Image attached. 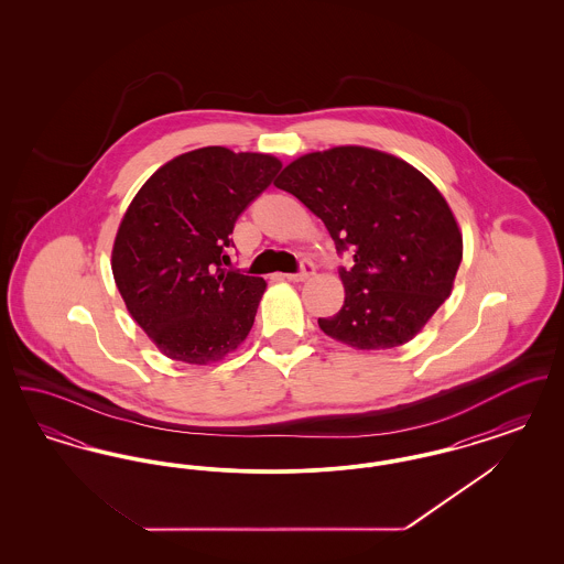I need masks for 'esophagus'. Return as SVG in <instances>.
<instances>
[{"label":"esophagus","mask_w":564,"mask_h":564,"mask_svg":"<svg viewBox=\"0 0 564 564\" xmlns=\"http://www.w3.org/2000/svg\"><path fill=\"white\" fill-rule=\"evenodd\" d=\"M313 274H315V267H313L311 262H304L300 272H295V274H283V279L294 281V283H300V281H306V279H308V276H313Z\"/></svg>","instance_id":"1"}]
</instances>
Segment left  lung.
I'll return each instance as SVG.
<instances>
[{
	"mask_svg": "<svg viewBox=\"0 0 564 564\" xmlns=\"http://www.w3.org/2000/svg\"><path fill=\"white\" fill-rule=\"evenodd\" d=\"M276 188L325 224L340 269L343 308L319 319L323 334L357 350L412 340L453 292L463 235L442 192L412 164L361 145H338L290 162Z\"/></svg>",
	"mask_w": 564,
	"mask_h": 564,
	"instance_id": "1",
	"label": "left lung"
}]
</instances>
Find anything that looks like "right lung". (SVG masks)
Masks as SVG:
<instances>
[{
    "label": "right lung",
    "instance_id": "add662e5",
    "mask_svg": "<svg viewBox=\"0 0 564 564\" xmlns=\"http://www.w3.org/2000/svg\"><path fill=\"white\" fill-rule=\"evenodd\" d=\"M281 166L272 154L209 145L162 164L134 194L111 272L127 311L169 359L215 364L251 332L267 281L224 269V249Z\"/></svg>",
    "mask_w": 564,
    "mask_h": 564
}]
</instances>
